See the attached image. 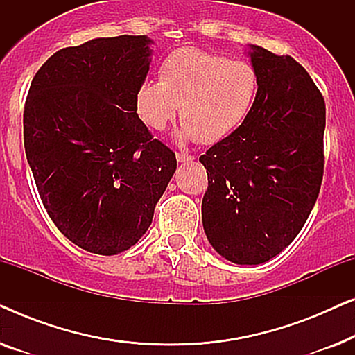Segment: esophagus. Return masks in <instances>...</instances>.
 Returning <instances> with one entry per match:
<instances>
[{
	"label": "esophagus",
	"mask_w": 355,
	"mask_h": 355,
	"mask_svg": "<svg viewBox=\"0 0 355 355\" xmlns=\"http://www.w3.org/2000/svg\"><path fill=\"white\" fill-rule=\"evenodd\" d=\"M176 158H178L179 163H189V162H192V159H193V157H191V155H186V153H178Z\"/></svg>",
	"instance_id": "esophagus-1"
}]
</instances>
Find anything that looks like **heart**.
I'll return each instance as SVG.
<instances>
[{
	"instance_id": "obj_1",
	"label": "heart",
	"mask_w": 355,
	"mask_h": 355,
	"mask_svg": "<svg viewBox=\"0 0 355 355\" xmlns=\"http://www.w3.org/2000/svg\"><path fill=\"white\" fill-rule=\"evenodd\" d=\"M257 92L259 76L249 62L182 46L164 58L159 80L140 82L135 110L148 128L162 130L181 105L178 137L216 144L249 118Z\"/></svg>"
}]
</instances>
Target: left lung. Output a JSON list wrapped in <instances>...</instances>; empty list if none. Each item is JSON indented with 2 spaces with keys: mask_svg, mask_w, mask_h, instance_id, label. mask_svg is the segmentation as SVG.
Masks as SVG:
<instances>
[{
  "mask_svg": "<svg viewBox=\"0 0 355 355\" xmlns=\"http://www.w3.org/2000/svg\"><path fill=\"white\" fill-rule=\"evenodd\" d=\"M259 92L239 129L198 158L207 239L237 265H260L295 239L323 179L324 100L291 56L250 45Z\"/></svg>",
  "mask_w": 355,
  "mask_h": 355,
  "instance_id": "left-lung-1",
  "label": "left lung"
}]
</instances>
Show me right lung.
<instances>
[{"mask_svg": "<svg viewBox=\"0 0 355 355\" xmlns=\"http://www.w3.org/2000/svg\"><path fill=\"white\" fill-rule=\"evenodd\" d=\"M152 43L119 35L62 48L28 90L24 147L43 207L67 239L92 254L134 245L176 171V155L135 110Z\"/></svg>", "mask_w": 355, "mask_h": 355, "instance_id": "right-lung-1", "label": "right lung"}]
</instances>
